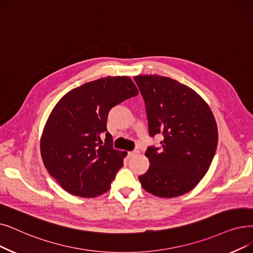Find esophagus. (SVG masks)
<instances>
[{
    "label": "esophagus",
    "instance_id": "34e87169",
    "mask_svg": "<svg viewBox=\"0 0 253 253\" xmlns=\"http://www.w3.org/2000/svg\"><path fill=\"white\" fill-rule=\"evenodd\" d=\"M138 154V151H131V152H128V157H133V156H135V155H137Z\"/></svg>",
    "mask_w": 253,
    "mask_h": 253
}]
</instances>
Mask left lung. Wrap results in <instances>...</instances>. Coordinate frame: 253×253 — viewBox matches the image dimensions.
Segmentation results:
<instances>
[{
  "mask_svg": "<svg viewBox=\"0 0 253 253\" xmlns=\"http://www.w3.org/2000/svg\"><path fill=\"white\" fill-rule=\"evenodd\" d=\"M134 81L145 100L150 136H163L160 148L147 149L150 168L138 180L146 191L159 197L187 193L214 158L215 118L199 94L177 81L156 74L137 75Z\"/></svg>",
  "mask_w": 253,
  "mask_h": 253,
  "instance_id": "1",
  "label": "left lung"
}]
</instances>
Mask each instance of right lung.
I'll return each instance as SVG.
<instances>
[{
  "label": "right lung",
  "mask_w": 253,
  "mask_h": 253,
  "mask_svg": "<svg viewBox=\"0 0 253 253\" xmlns=\"http://www.w3.org/2000/svg\"><path fill=\"white\" fill-rule=\"evenodd\" d=\"M137 94L128 76H107L75 87L53 107L40 151L44 167L64 190L95 197L109 189L127 153L114 149L107 116L115 105Z\"/></svg>",
  "instance_id": "obj_1"
}]
</instances>
